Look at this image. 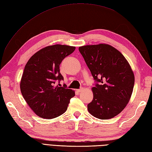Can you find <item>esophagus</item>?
Here are the masks:
<instances>
[{"instance_id": "34e87169", "label": "esophagus", "mask_w": 152, "mask_h": 152, "mask_svg": "<svg viewBox=\"0 0 152 152\" xmlns=\"http://www.w3.org/2000/svg\"><path fill=\"white\" fill-rule=\"evenodd\" d=\"M84 90V88H80V89H77V92H79H79H81V91H83V90Z\"/></svg>"}]
</instances>
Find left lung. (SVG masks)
I'll list each match as a JSON object with an SVG mask.
<instances>
[{
    "label": "left lung",
    "mask_w": 152,
    "mask_h": 152,
    "mask_svg": "<svg viewBox=\"0 0 152 152\" xmlns=\"http://www.w3.org/2000/svg\"><path fill=\"white\" fill-rule=\"evenodd\" d=\"M79 50L95 82L88 112L100 119H112L124 110L132 94L135 77L130 66L108 44L84 46Z\"/></svg>",
    "instance_id": "8db88e82"
}]
</instances>
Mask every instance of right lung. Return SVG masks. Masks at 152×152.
<instances>
[{
    "instance_id": "add662e5",
    "label": "right lung",
    "mask_w": 152,
    "mask_h": 152,
    "mask_svg": "<svg viewBox=\"0 0 152 152\" xmlns=\"http://www.w3.org/2000/svg\"><path fill=\"white\" fill-rule=\"evenodd\" d=\"M75 47L55 45L42 48L29 59L20 81V91L29 106L40 117L53 119L63 114L75 92L66 85L55 84L64 80L59 66ZM60 85V84H58Z\"/></svg>"
}]
</instances>
